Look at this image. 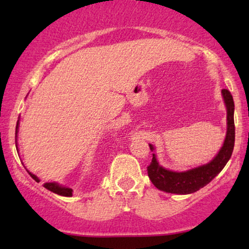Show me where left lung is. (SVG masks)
<instances>
[{
    "mask_svg": "<svg viewBox=\"0 0 249 249\" xmlns=\"http://www.w3.org/2000/svg\"><path fill=\"white\" fill-rule=\"evenodd\" d=\"M222 96L227 107V136L217 155L205 165L185 172H176L160 165L155 154H153L151 164L147 166V173L156 188L166 193L179 194V195L192 194L206 186L222 171L232 155L234 146L233 98L228 89H222ZM149 148L151 151H154V147L151 144Z\"/></svg>",
    "mask_w": 249,
    "mask_h": 249,
    "instance_id": "obj_1",
    "label": "left lung"
}]
</instances>
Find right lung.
<instances>
[{
	"label": "right lung",
	"mask_w": 249,
	"mask_h": 249,
	"mask_svg": "<svg viewBox=\"0 0 249 249\" xmlns=\"http://www.w3.org/2000/svg\"><path fill=\"white\" fill-rule=\"evenodd\" d=\"M18 124H19V121L17 122V127H16V137H17V132H18ZM28 173L30 175V177L35 180V181L39 182V179L37 178L35 175H33V173H30L28 171ZM44 187H45L46 189H49L50 192H53L57 194V195H61V196H67V197H70L72 196V189L71 188H67V187H62L60 186L59 183H55V182H46L44 183Z\"/></svg>",
	"instance_id": "add662e5"
}]
</instances>
